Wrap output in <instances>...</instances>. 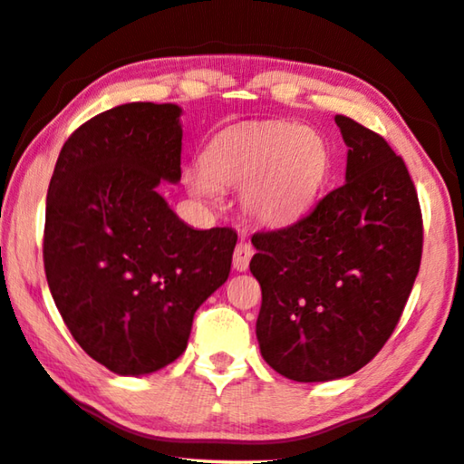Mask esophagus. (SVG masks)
<instances>
[{
	"instance_id": "esophagus-1",
	"label": "esophagus",
	"mask_w": 464,
	"mask_h": 464,
	"mask_svg": "<svg viewBox=\"0 0 464 464\" xmlns=\"http://www.w3.org/2000/svg\"><path fill=\"white\" fill-rule=\"evenodd\" d=\"M251 256H254V247H251L249 243H237V247L233 251V268L237 272H246L249 268Z\"/></svg>"
}]
</instances>
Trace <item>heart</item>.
Here are the masks:
<instances>
[{
  "label": "heart",
  "instance_id": "heart-1",
  "mask_svg": "<svg viewBox=\"0 0 464 464\" xmlns=\"http://www.w3.org/2000/svg\"><path fill=\"white\" fill-rule=\"evenodd\" d=\"M329 174V151L315 130L293 122H264L218 132L188 168L184 184L202 202L241 188V208L264 227H286L309 213Z\"/></svg>",
  "mask_w": 464,
  "mask_h": 464
}]
</instances>
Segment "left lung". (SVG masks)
Segmentation results:
<instances>
[{"mask_svg": "<svg viewBox=\"0 0 464 464\" xmlns=\"http://www.w3.org/2000/svg\"><path fill=\"white\" fill-rule=\"evenodd\" d=\"M345 184L285 229L256 233V335L278 374L325 382L379 354L421 262V210L405 163L381 135L337 114Z\"/></svg>", "mask_w": 464, "mask_h": 464, "instance_id": "1", "label": "left lung"}]
</instances>
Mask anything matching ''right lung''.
Returning a JSON list of instances; mask_svg holds the SVG:
<instances>
[{"label":"right lung","mask_w":464,"mask_h":464,"mask_svg":"<svg viewBox=\"0 0 464 464\" xmlns=\"http://www.w3.org/2000/svg\"><path fill=\"white\" fill-rule=\"evenodd\" d=\"M182 108L130 102L63 145L44 221V272L75 342L122 376L182 354L196 309L225 285L237 233L198 231L157 192L182 178Z\"/></svg>","instance_id":"1"}]
</instances>
